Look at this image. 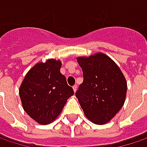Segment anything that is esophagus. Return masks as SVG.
I'll return each mask as SVG.
<instances>
[{"instance_id":"34e87169","label":"esophagus","mask_w":147,"mask_h":147,"mask_svg":"<svg viewBox=\"0 0 147 147\" xmlns=\"http://www.w3.org/2000/svg\"><path fill=\"white\" fill-rule=\"evenodd\" d=\"M73 89H74V92L75 93V92L77 91V86H76V85H74V86H73Z\"/></svg>"}]
</instances>
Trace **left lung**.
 <instances>
[{
	"label": "left lung",
	"instance_id": "obj_1",
	"mask_svg": "<svg viewBox=\"0 0 147 147\" xmlns=\"http://www.w3.org/2000/svg\"><path fill=\"white\" fill-rule=\"evenodd\" d=\"M84 81L75 95L85 116L96 125L110 122L124 105L127 82L119 66L103 53L77 58Z\"/></svg>",
	"mask_w": 147,
	"mask_h": 147
}]
</instances>
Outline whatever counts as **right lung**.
<instances>
[{
	"label": "right lung",
	"mask_w": 147,
	"mask_h": 147,
	"mask_svg": "<svg viewBox=\"0 0 147 147\" xmlns=\"http://www.w3.org/2000/svg\"><path fill=\"white\" fill-rule=\"evenodd\" d=\"M61 67V61L53 58L39 62L26 73L20 86L23 110L40 125L55 121L74 94V89L60 72Z\"/></svg>",
	"instance_id": "add662e5"
}]
</instances>
